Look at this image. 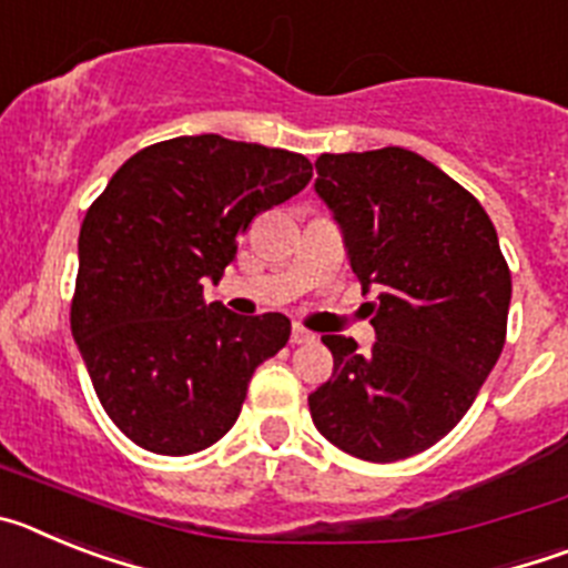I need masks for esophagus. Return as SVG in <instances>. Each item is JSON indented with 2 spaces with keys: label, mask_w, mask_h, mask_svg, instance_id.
Listing matches in <instances>:
<instances>
[{
  "label": "esophagus",
  "mask_w": 568,
  "mask_h": 568,
  "mask_svg": "<svg viewBox=\"0 0 568 568\" xmlns=\"http://www.w3.org/2000/svg\"><path fill=\"white\" fill-rule=\"evenodd\" d=\"M290 341H293V344H315V333H310V329L304 327H293Z\"/></svg>",
  "instance_id": "esophagus-1"
}]
</instances>
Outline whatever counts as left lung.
Masks as SVG:
<instances>
[{"instance_id": "left-lung-1", "label": "left lung", "mask_w": 568, "mask_h": 568, "mask_svg": "<svg viewBox=\"0 0 568 568\" xmlns=\"http://www.w3.org/2000/svg\"><path fill=\"white\" fill-rule=\"evenodd\" d=\"M315 193L344 233L375 344L321 335L333 378L310 395L318 433L393 464L438 444L478 398L506 341L511 273L469 190L404 148L324 153Z\"/></svg>"}]
</instances>
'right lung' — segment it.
<instances>
[{"label":"right lung","mask_w":568,"mask_h":568,"mask_svg":"<svg viewBox=\"0 0 568 568\" xmlns=\"http://www.w3.org/2000/svg\"><path fill=\"white\" fill-rule=\"evenodd\" d=\"M310 179L301 153L179 135L130 155L90 204L70 329L133 444L193 455L230 433L255 366L290 341V318L207 304L204 284H219L255 215Z\"/></svg>","instance_id":"obj_1"}]
</instances>
